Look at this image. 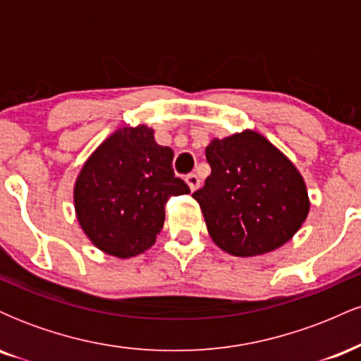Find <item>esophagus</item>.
I'll return each mask as SVG.
<instances>
[{
	"label": "esophagus",
	"mask_w": 361,
	"mask_h": 361,
	"mask_svg": "<svg viewBox=\"0 0 361 361\" xmlns=\"http://www.w3.org/2000/svg\"><path fill=\"white\" fill-rule=\"evenodd\" d=\"M185 181H186V185L190 186V190H192V192H195V190L200 186V178L195 175V173H190V175H186Z\"/></svg>",
	"instance_id": "obj_1"
}]
</instances>
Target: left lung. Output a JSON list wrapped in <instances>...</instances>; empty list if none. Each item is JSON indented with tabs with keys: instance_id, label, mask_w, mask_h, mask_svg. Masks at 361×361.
Segmentation results:
<instances>
[{
	"instance_id": "left-lung-1",
	"label": "left lung",
	"mask_w": 361,
	"mask_h": 361,
	"mask_svg": "<svg viewBox=\"0 0 361 361\" xmlns=\"http://www.w3.org/2000/svg\"><path fill=\"white\" fill-rule=\"evenodd\" d=\"M212 173L193 198L212 241L239 258L270 252L293 238L309 214L304 178L255 130L214 139L205 149Z\"/></svg>"
}]
</instances>
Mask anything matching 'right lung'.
Segmentation results:
<instances>
[{
	"label": "right lung",
	"instance_id": "obj_1",
	"mask_svg": "<svg viewBox=\"0 0 361 361\" xmlns=\"http://www.w3.org/2000/svg\"><path fill=\"white\" fill-rule=\"evenodd\" d=\"M173 149L147 126L122 127L82 164L74 183L81 229L98 250L132 258L156 243L169 197L190 193L173 171Z\"/></svg>",
	"mask_w": 361,
	"mask_h": 361
}]
</instances>
